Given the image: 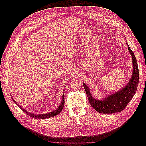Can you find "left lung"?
Here are the masks:
<instances>
[{
	"label": "left lung",
	"mask_w": 146,
	"mask_h": 146,
	"mask_svg": "<svg viewBox=\"0 0 146 146\" xmlns=\"http://www.w3.org/2000/svg\"><path fill=\"white\" fill-rule=\"evenodd\" d=\"M127 46L128 49L132 56L133 74H132L130 80L125 87L117 92L106 97L103 100H97L92 96L90 88L86 86V84L83 83L90 104L99 113L110 114L122 111L133 98L137 90L139 83L138 63H137L133 52L131 50L128 44Z\"/></svg>",
	"instance_id": "left-lung-1"
}]
</instances>
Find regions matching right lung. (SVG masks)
Listing matches in <instances>:
<instances>
[{"label":"right lung","instance_id":"obj_1","mask_svg":"<svg viewBox=\"0 0 146 146\" xmlns=\"http://www.w3.org/2000/svg\"><path fill=\"white\" fill-rule=\"evenodd\" d=\"M12 99L13 100V98H12ZM13 101H14V102L16 105H17V106H19V107L22 110H23V111H24V113H25L28 116H30L31 117H33V118H35V119H46V118L51 117L58 115V114H59L60 113V112L62 111V110H63V107H64V92H63V96H62V100H61V103L59 105L58 108H57L56 110H55V111H53L52 112L46 113V114H32L31 113H29L27 111V110H24L23 107H21V106L18 105V104L16 103V102L15 100H13Z\"/></svg>","mask_w":146,"mask_h":146}]
</instances>
